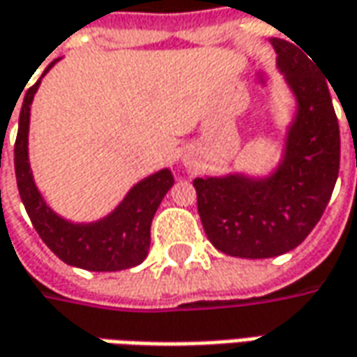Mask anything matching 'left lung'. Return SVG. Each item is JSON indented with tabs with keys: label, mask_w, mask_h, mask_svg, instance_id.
Returning a JSON list of instances; mask_svg holds the SVG:
<instances>
[{
	"label": "left lung",
	"mask_w": 357,
	"mask_h": 357,
	"mask_svg": "<svg viewBox=\"0 0 357 357\" xmlns=\"http://www.w3.org/2000/svg\"><path fill=\"white\" fill-rule=\"evenodd\" d=\"M277 65L298 102L284 160L264 179L195 178L197 211L217 251L268 259L310 235L332 197L340 172V126L328 82L296 45L273 39Z\"/></svg>",
	"instance_id": "obj_1"
}]
</instances>
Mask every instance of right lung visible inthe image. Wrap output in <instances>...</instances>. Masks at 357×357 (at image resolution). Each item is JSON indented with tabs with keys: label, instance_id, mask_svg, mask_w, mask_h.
<instances>
[{
	"label": "right lung",
	"instance_id": "right-lung-1",
	"mask_svg": "<svg viewBox=\"0 0 357 357\" xmlns=\"http://www.w3.org/2000/svg\"><path fill=\"white\" fill-rule=\"evenodd\" d=\"M53 61L45 73L55 65ZM43 73V75H45ZM37 80L23 98L19 112V130L15 140V178L21 202L31 219L33 227L43 243L55 252L63 263L96 273L122 271L140 264L150 249V227L160 203L167 190L174 185L169 169H162L150 178L136 183L124 202L105 219L96 223H70L59 217L43 202L33 181L27 134H29V110L33 96L39 89Z\"/></svg>",
	"mask_w": 357,
	"mask_h": 357
}]
</instances>
